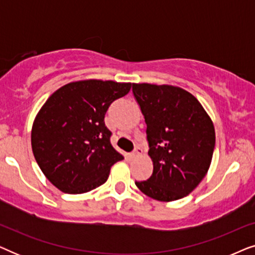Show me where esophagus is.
I'll return each mask as SVG.
<instances>
[{
    "instance_id": "obj_1",
    "label": "esophagus",
    "mask_w": 255,
    "mask_h": 255,
    "mask_svg": "<svg viewBox=\"0 0 255 255\" xmlns=\"http://www.w3.org/2000/svg\"><path fill=\"white\" fill-rule=\"evenodd\" d=\"M141 152H142V149H141L140 147H139V146H135L133 151H132V152L130 153V156H131V158H135V156L140 155Z\"/></svg>"
}]
</instances>
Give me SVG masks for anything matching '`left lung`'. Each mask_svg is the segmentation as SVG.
<instances>
[{"label":"left lung","instance_id":"left-lung-1","mask_svg":"<svg viewBox=\"0 0 255 255\" xmlns=\"http://www.w3.org/2000/svg\"><path fill=\"white\" fill-rule=\"evenodd\" d=\"M146 123L153 173L135 186L156 201L189 195L203 180L214 154L211 118L195 96L179 87L132 83Z\"/></svg>","mask_w":255,"mask_h":255}]
</instances>
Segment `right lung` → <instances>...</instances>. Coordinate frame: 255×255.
Returning a JSON list of instances; mask_svg holds the SVG:
<instances>
[{"mask_svg": "<svg viewBox=\"0 0 255 255\" xmlns=\"http://www.w3.org/2000/svg\"><path fill=\"white\" fill-rule=\"evenodd\" d=\"M131 83L102 80L71 82L48 97L33 122L34 159L59 190L83 194L103 184L114 163L123 160L110 142L104 124L115 100L127 95Z\"/></svg>", "mask_w": 255, "mask_h": 255, "instance_id": "obj_1", "label": "right lung"}]
</instances>
